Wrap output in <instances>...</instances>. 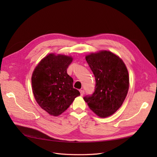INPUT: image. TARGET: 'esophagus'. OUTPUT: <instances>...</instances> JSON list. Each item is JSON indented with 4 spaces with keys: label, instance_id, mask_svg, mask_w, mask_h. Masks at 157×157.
Here are the masks:
<instances>
[{
    "label": "esophagus",
    "instance_id": "esophagus-1",
    "mask_svg": "<svg viewBox=\"0 0 157 157\" xmlns=\"http://www.w3.org/2000/svg\"><path fill=\"white\" fill-rule=\"evenodd\" d=\"M80 96H83V95L84 94V91L83 90H80Z\"/></svg>",
    "mask_w": 157,
    "mask_h": 157
}]
</instances>
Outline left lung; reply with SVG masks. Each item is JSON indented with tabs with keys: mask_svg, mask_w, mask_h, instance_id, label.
I'll return each instance as SVG.
<instances>
[{
	"mask_svg": "<svg viewBox=\"0 0 157 157\" xmlns=\"http://www.w3.org/2000/svg\"><path fill=\"white\" fill-rule=\"evenodd\" d=\"M96 78L95 91L84 98L90 109L101 118L112 115L124 102L129 89L126 65L110 51L101 50L86 56Z\"/></svg>",
	"mask_w": 157,
	"mask_h": 157,
	"instance_id": "left-lung-1",
	"label": "left lung"
}]
</instances>
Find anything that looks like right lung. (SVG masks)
Masks as SVG:
<instances>
[{"label": "right lung", "mask_w": 157, "mask_h": 157, "mask_svg": "<svg viewBox=\"0 0 157 157\" xmlns=\"http://www.w3.org/2000/svg\"><path fill=\"white\" fill-rule=\"evenodd\" d=\"M71 56L49 54L41 59L31 77L32 90L39 105L49 115L57 117L80 96L73 88V79L67 73Z\"/></svg>", "instance_id": "add662e5"}]
</instances>
